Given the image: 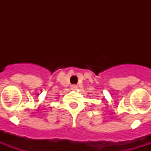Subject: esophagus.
<instances>
[{"label": "esophagus", "instance_id": "obj_1", "mask_svg": "<svg viewBox=\"0 0 151 151\" xmlns=\"http://www.w3.org/2000/svg\"><path fill=\"white\" fill-rule=\"evenodd\" d=\"M70 88H71V89L74 90V89H76L77 88H78V85H72L70 86Z\"/></svg>", "mask_w": 151, "mask_h": 151}]
</instances>
